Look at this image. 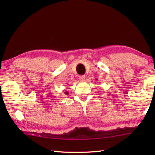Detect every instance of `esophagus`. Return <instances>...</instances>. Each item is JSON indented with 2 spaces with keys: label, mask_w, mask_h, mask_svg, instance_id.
<instances>
[{
  "label": "esophagus",
  "mask_w": 155,
  "mask_h": 155,
  "mask_svg": "<svg viewBox=\"0 0 155 155\" xmlns=\"http://www.w3.org/2000/svg\"><path fill=\"white\" fill-rule=\"evenodd\" d=\"M79 79L81 81H84L85 79V75H81L79 76Z\"/></svg>",
  "instance_id": "1"
}]
</instances>
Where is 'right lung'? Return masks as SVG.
<instances>
[{"instance_id": "add662e5", "label": "right lung", "mask_w": 155, "mask_h": 155, "mask_svg": "<svg viewBox=\"0 0 155 155\" xmlns=\"http://www.w3.org/2000/svg\"><path fill=\"white\" fill-rule=\"evenodd\" d=\"M65 94H66V95H68V91H65Z\"/></svg>"}]
</instances>
